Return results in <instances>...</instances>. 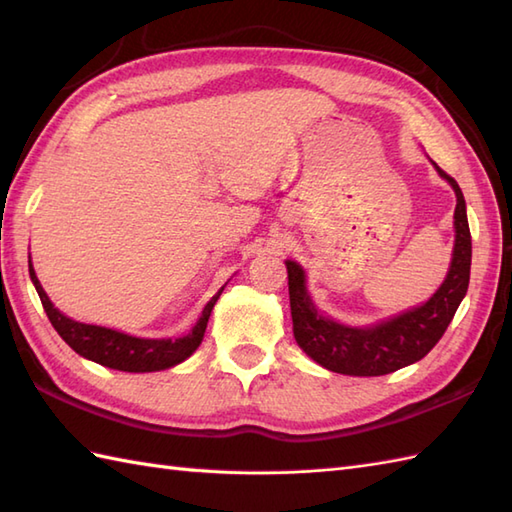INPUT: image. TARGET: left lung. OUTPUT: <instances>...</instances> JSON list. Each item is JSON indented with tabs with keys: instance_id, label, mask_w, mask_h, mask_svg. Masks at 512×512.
<instances>
[{
	"instance_id": "left-lung-1",
	"label": "left lung",
	"mask_w": 512,
	"mask_h": 512,
	"mask_svg": "<svg viewBox=\"0 0 512 512\" xmlns=\"http://www.w3.org/2000/svg\"><path fill=\"white\" fill-rule=\"evenodd\" d=\"M433 167L451 184L455 198H458L453 213L455 244L447 277L436 295L424 301L422 306L400 312L387 321L369 325V328H352V325L323 317L310 299L303 268L292 259L286 262L292 332H295L301 350L330 372L347 376H383L420 361L442 339L466 290H469L471 231L469 220H466L464 195L449 173H444L436 162Z\"/></svg>"
}]
</instances>
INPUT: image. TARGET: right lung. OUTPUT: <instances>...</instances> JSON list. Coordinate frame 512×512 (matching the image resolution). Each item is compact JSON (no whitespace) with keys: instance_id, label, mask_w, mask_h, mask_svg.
<instances>
[{"instance_id":"obj_1","label":"right lung","mask_w":512,"mask_h":512,"mask_svg":"<svg viewBox=\"0 0 512 512\" xmlns=\"http://www.w3.org/2000/svg\"><path fill=\"white\" fill-rule=\"evenodd\" d=\"M30 279L35 284L39 299L43 303V310H46L52 328L59 332L61 339L68 343L72 350L90 358V361L105 365L110 369H121V372H160V369H169L173 365L182 363L184 358H189L198 345L204 339L206 323H209L211 310L215 301L220 299L224 286L217 290V295L206 303L198 323L193 325V330L187 332L180 339H138V336H129L125 332H118L112 328H101V325H90V323H79L65 317L57 308L52 306L48 299L46 290L41 288L39 279L35 275V268L32 262H28Z\"/></svg>"}]
</instances>
